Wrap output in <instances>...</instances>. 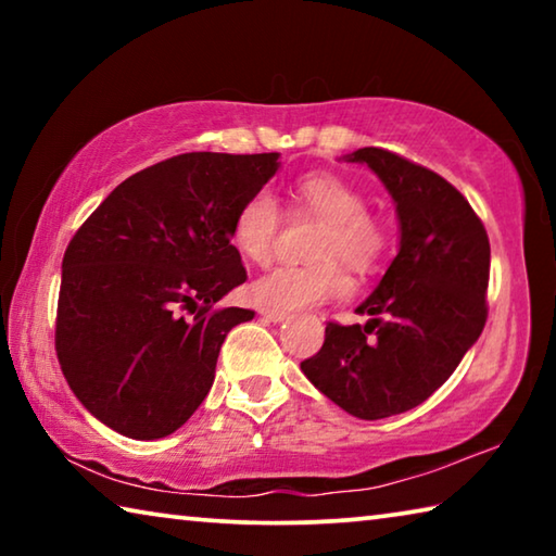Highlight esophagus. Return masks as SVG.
Wrapping results in <instances>:
<instances>
[{
    "instance_id": "obj_1",
    "label": "esophagus",
    "mask_w": 556,
    "mask_h": 556,
    "mask_svg": "<svg viewBox=\"0 0 556 556\" xmlns=\"http://www.w3.org/2000/svg\"><path fill=\"white\" fill-rule=\"evenodd\" d=\"M260 314L265 316V318H269V321H275V324H277V321H285V318L289 316V314L285 312V308H269V306H262Z\"/></svg>"
}]
</instances>
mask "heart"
I'll list each match as a JSON object with an SVG mask.
<instances>
[{
  "mask_svg": "<svg viewBox=\"0 0 556 556\" xmlns=\"http://www.w3.org/2000/svg\"><path fill=\"white\" fill-rule=\"evenodd\" d=\"M291 208L326 220L312 265H277L252 281V296L277 308L316 306L348 294L351 279L337 260L355 271L378 267L388 250V230L368 213V201L343 178L331 174L301 176L291 191ZM281 230V208L271 191L257 188L235 211L230 240L255 265L269 262Z\"/></svg>",
  "mask_w": 556,
  "mask_h": 556,
  "instance_id": "obj_1",
  "label": "heart"
}]
</instances>
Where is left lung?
<instances>
[{
    "label": "left lung",
    "mask_w": 556,
    "mask_h": 556,
    "mask_svg": "<svg viewBox=\"0 0 556 556\" xmlns=\"http://www.w3.org/2000/svg\"><path fill=\"white\" fill-rule=\"evenodd\" d=\"M397 203L400 252L355 308L370 321H328L321 351L301 370L357 419H384L429 400L481 336L488 318L491 242L464 193L444 176L388 149L365 147Z\"/></svg>",
    "instance_id": "8db88e82"
}]
</instances>
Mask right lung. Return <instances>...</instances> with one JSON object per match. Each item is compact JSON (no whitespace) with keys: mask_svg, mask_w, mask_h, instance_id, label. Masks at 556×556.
Here are the masks:
<instances>
[{"mask_svg":"<svg viewBox=\"0 0 556 556\" xmlns=\"http://www.w3.org/2000/svg\"><path fill=\"white\" fill-rule=\"evenodd\" d=\"M279 154H178L122 181L63 255L55 355L75 397L129 439H162L208 394L220 345L250 308L230 225Z\"/></svg>","mask_w":556,"mask_h":556,"instance_id":"right-lung-1","label":"right lung"}]
</instances>
